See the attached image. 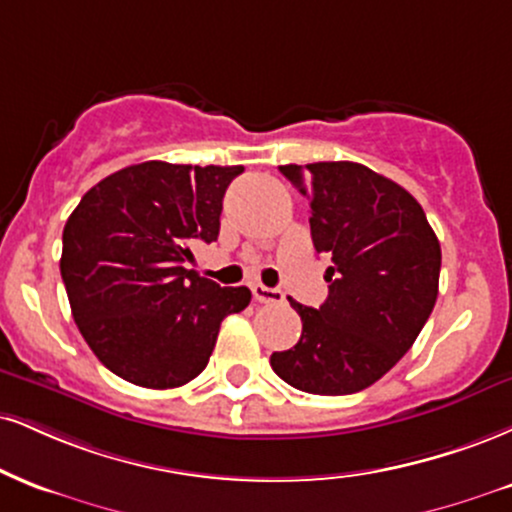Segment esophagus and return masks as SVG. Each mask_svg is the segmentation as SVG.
<instances>
[{
  "instance_id": "esophagus-1",
  "label": "esophagus",
  "mask_w": 512,
  "mask_h": 512,
  "mask_svg": "<svg viewBox=\"0 0 512 512\" xmlns=\"http://www.w3.org/2000/svg\"><path fill=\"white\" fill-rule=\"evenodd\" d=\"M252 298L257 303H283V293L279 288H267L262 283H252Z\"/></svg>"
}]
</instances>
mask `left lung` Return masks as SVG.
Returning a JSON list of instances; mask_svg holds the SVG:
<instances>
[{
  "label": "left lung",
  "mask_w": 512,
  "mask_h": 512,
  "mask_svg": "<svg viewBox=\"0 0 512 512\" xmlns=\"http://www.w3.org/2000/svg\"><path fill=\"white\" fill-rule=\"evenodd\" d=\"M281 174L310 197L317 252L331 257L329 298L291 300L303 334L272 355L293 389L357 393L384 377L420 336L439 295L441 245L420 202L391 178L355 162L286 164Z\"/></svg>",
  "instance_id": "left-lung-1"
}]
</instances>
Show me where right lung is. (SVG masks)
I'll use <instances>...</instances> for the list:
<instances>
[{
  "label": "right lung",
  "mask_w": 512,
  "mask_h": 512,
  "mask_svg": "<svg viewBox=\"0 0 512 512\" xmlns=\"http://www.w3.org/2000/svg\"><path fill=\"white\" fill-rule=\"evenodd\" d=\"M243 166L143 162L92 186L64 226L61 279L92 353L116 377L176 389L207 367L245 286L193 269L190 248L219 236L221 200Z\"/></svg>",
  "instance_id": "add662e5"
}]
</instances>
